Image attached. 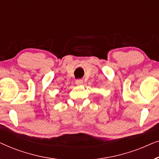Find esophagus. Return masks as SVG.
Wrapping results in <instances>:
<instances>
[{"instance_id":"obj_1","label":"esophagus","mask_w":159,"mask_h":159,"mask_svg":"<svg viewBox=\"0 0 159 159\" xmlns=\"http://www.w3.org/2000/svg\"><path fill=\"white\" fill-rule=\"evenodd\" d=\"M75 83L77 84H83V80H77L75 81Z\"/></svg>"}]
</instances>
